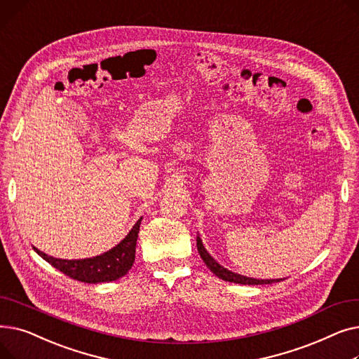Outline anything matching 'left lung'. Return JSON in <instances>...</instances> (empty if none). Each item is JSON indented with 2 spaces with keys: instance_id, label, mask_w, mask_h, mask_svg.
Instances as JSON below:
<instances>
[{
  "instance_id": "1",
  "label": "left lung",
  "mask_w": 359,
  "mask_h": 359,
  "mask_svg": "<svg viewBox=\"0 0 359 359\" xmlns=\"http://www.w3.org/2000/svg\"><path fill=\"white\" fill-rule=\"evenodd\" d=\"M196 248H198V252H199L202 260L205 262V265L210 268V271L212 273H215L218 278L227 280V282H234V284H240V285H265V284H273V282L282 280V279H255V278H248V276H243V275L234 273V272H231L229 269L222 268L219 263H217L210 256V253L205 250L203 244H202L199 237L196 238Z\"/></svg>"
}]
</instances>
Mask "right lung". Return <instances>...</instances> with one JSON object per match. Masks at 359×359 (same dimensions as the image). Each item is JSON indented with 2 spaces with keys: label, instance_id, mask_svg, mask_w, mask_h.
<instances>
[{
  "label": "right lung",
  "instance_id": "add662e5",
  "mask_svg": "<svg viewBox=\"0 0 359 359\" xmlns=\"http://www.w3.org/2000/svg\"><path fill=\"white\" fill-rule=\"evenodd\" d=\"M140 218L137 224L132 227L129 234L118 244L116 248L111 250L90 259H80V260H65V259H56L52 256L45 255L43 252L37 250L34 252L43 257L53 268L61 271L67 276L86 282V284H99V282H109L116 280L128 273V271L134 265L135 260V248H137V238L140 233Z\"/></svg>",
  "mask_w": 359,
  "mask_h": 359
}]
</instances>
